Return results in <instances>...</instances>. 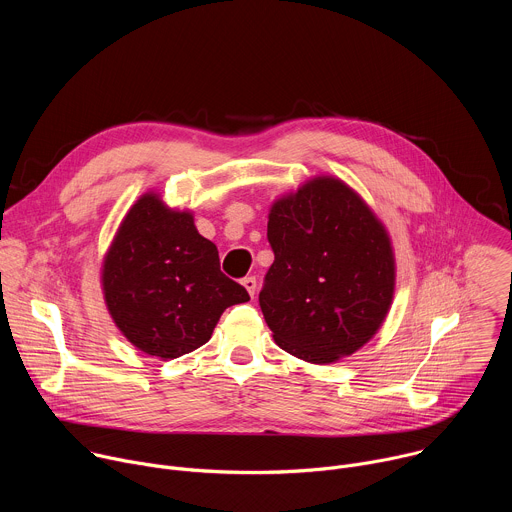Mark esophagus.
Listing matches in <instances>:
<instances>
[{"label": "esophagus", "mask_w": 512, "mask_h": 512, "mask_svg": "<svg viewBox=\"0 0 512 512\" xmlns=\"http://www.w3.org/2000/svg\"><path fill=\"white\" fill-rule=\"evenodd\" d=\"M243 287L249 291V295L253 297L255 295V291H257V279L253 277V275H249V277H243Z\"/></svg>", "instance_id": "1"}]
</instances>
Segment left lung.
I'll return each mask as SVG.
<instances>
[{
	"label": "left lung",
	"instance_id": "obj_1",
	"mask_svg": "<svg viewBox=\"0 0 512 512\" xmlns=\"http://www.w3.org/2000/svg\"><path fill=\"white\" fill-rule=\"evenodd\" d=\"M267 239L275 261L259 305L277 346L311 364L360 350L394 295L390 239L366 203L317 177L273 205Z\"/></svg>",
	"mask_w": 512,
	"mask_h": 512
}]
</instances>
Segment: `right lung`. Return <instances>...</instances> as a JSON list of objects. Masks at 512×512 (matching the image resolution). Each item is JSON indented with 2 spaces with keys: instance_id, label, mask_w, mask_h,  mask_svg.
<instances>
[{
  "instance_id": "add662e5",
  "label": "right lung",
  "mask_w": 512,
  "mask_h": 512,
  "mask_svg": "<svg viewBox=\"0 0 512 512\" xmlns=\"http://www.w3.org/2000/svg\"><path fill=\"white\" fill-rule=\"evenodd\" d=\"M108 311L130 344L162 360L207 344L221 313L249 301L221 271L215 243L191 213L170 211L144 195L124 217L104 259Z\"/></svg>"
}]
</instances>
